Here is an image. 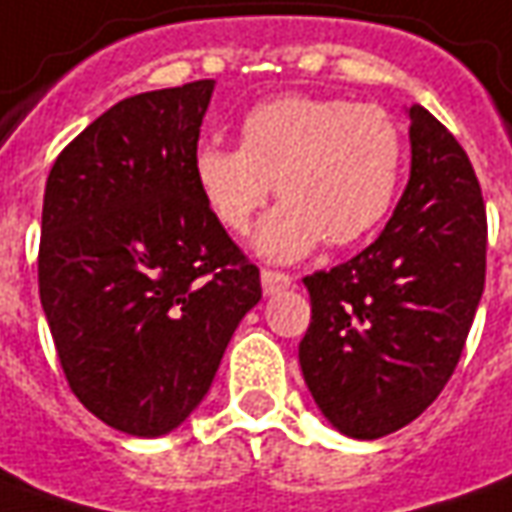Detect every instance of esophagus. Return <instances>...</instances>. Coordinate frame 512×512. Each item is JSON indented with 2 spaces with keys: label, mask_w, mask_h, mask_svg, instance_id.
<instances>
[{
  "label": "esophagus",
  "mask_w": 512,
  "mask_h": 512,
  "mask_svg": "<svg viewBox=\"0 0 512 512\" xmlns=\"http://www.w3.org/2000/svg\"><path fill=\"white\" fill-rule=\"evenodd\" d=\"M292 287V278L281 270H262V290L264 295H276V292Z\"/></svg>",
  "instance_id": "obj_1"
}]
</instances>
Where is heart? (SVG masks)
<instances>
[{
    "label": "heart",
    "instance_id": "1",
    "mask_svg": "<svg viewBox=\"0 0 512 512\" xmlns=\"http://www.w3.org/2000/svg\"><path fill=\"white\" fill-rule=\"evenodd\" d=\"M407 144L393 114L337 97L284 94L253 105L239 122V147L200 144L195 183L211 214L245 234L281 197L256 234V250L295 262L323 239L348 248L368 239L396 206Z\"/></svg>",
    "mask_w": 512,
    "mask_h": 512
}]
</instances>
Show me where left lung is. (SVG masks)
<instances>
[{
  "label": "left lung",
  "mask_w": 512,
  "mask_h": 512,
  "mask_svg": "<svg viewBox=\"0 0 512 512\" xmlns=\"http://www.w3.org/2000/svg\"><path fill=\"white\" fill-rule=\"evenodd\" d=\"M410 144V183L379 239L303 278L312 301L298 348L303 379L348 438H384L440 396L485 290L477 172L421 105L410 108Z\"/></svg>",
  "instance_id": "8db88e82"
}]
</instances>
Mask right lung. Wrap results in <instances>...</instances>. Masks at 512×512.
<instances>
[{
    "label": "right lung",
    "instance_id": "right-lung-1",
    "mask_svg": "<svg viewBox=\"0 0 512 512\" xmlns=\"http://www.w3.org/2000/svg\"><path fill=\"white\" fill-rule=\"evenodd\" d=\"M214 80L116 102L49 169L38 295L77 401L158 438L209 393L259 267L195 183Z\"/></svg>",
    "mask_w": 512,
    "mask_h": 512
}]
</instances>
